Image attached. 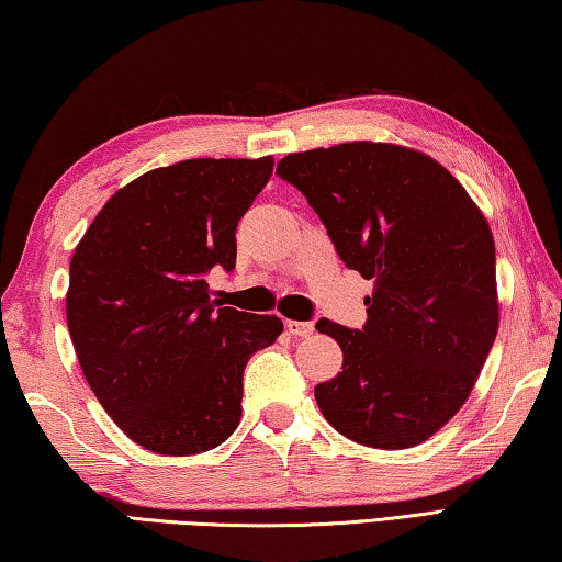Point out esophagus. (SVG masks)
<instances>
[{
	"mask_svg": "<svg viewBox=\"0 0 562 562\" xmlns=\"http://www.w3.org/2000/svg\"><path fill=\"white\" fill-rule=\"evenodd\" d=\"M286 330L291 336H296V338H306V336H311L314 334V324H308V321H286Z\"/></svg>",
	"mask_w": 562,
	"mask_h": 562,
	"instance_id": "1",
	"label": "esophagus"
}]
</instances>
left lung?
<instances>
[{
	"instance_id": "left-lung-1",
	"label": "left lung",
	"mask_w": 562,
	"mask_h": 562,
	"mask_svg": "<svg viewBox=\"0 0 562 562\" xmlns=\"http://www.w3.org/2000/svg\"><path fill=\"white\" fill-rule=\"evenodd\" d=\"M341 261L373 279L361 330L318 321L344 371L316 385L338 434L381 450L413 448L461 411L498 334L495 244L463 183L428 154L348 142L283 156Z\"/></svg>"
}]
</instances>
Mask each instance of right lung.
<instances>
[{
	"label": "right lung",
	"mask_w": 562,
	"mask_h": 562,
	"mask_svg": "<svg viewBox=\"0 0 562 562\" xmlns=\"http://www.w3.org/2000/svg\"><path fill=\"white\" fill-rule=\"evenodd\" d=\"M273 173L261 159H187L106 201L74 248L67 324L91 391L134 443L194 456L241 420L244 368L279 316L216 308L206 273L236 266V226Z\"/></svg>",
	"instance_id": "add662e5"
}]
</instances>
